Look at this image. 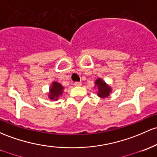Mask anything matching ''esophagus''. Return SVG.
<instances>
[{
  "mask_svg": "<svg viewBox=\"0 0 157 157\" xmlns=\"http://www.w3.org/2000/svg\"><path fill=\"white\" fill-rule=\"evenodd\" d=\"M82 85V82H75V86H80Z\"/></svg>",
  "mask_w": 157,
  "mask_h": 157,
  "instance_id": "obj_1",
  "label": "esophagus"
}]
</instances>
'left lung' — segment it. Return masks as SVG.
Returning <instances> with one entry per match:
<instances>
[{"label":"left lung","instance_id":"8db88e82","mask_svg":"<svg viewBox=\"0 0 157 157\" xmlns=\"http://www.w3.org/2000/svg\"><path fill=\"white\" fill-rule=\"evenodd\" d=\"M95 86L98 89V95L100 98H104L108 97L112 91L111 88L101 78H98L95 81Z\"/></svg>","mask_w":157,"mask_h":157}]
</instances>
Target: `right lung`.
Segmentation results:
<instances>
[{
    "label": "right lung",
    "instance_id": "obj_1",
    "mask_svg": "<svg viewBox=\"0 0 157 157\" xmlns=\"http://www.w3.org/2000/svg\"><path fill=\"white\" fill-rule=\"evenodd\" d=\"M63 86L57 82H53L52 86L50 88V94L49 98L51 100H54V101H57L59 97L63 94Z\"/></svg>",
    "mask_w": 157,
    "mask_h": 157
}]
</instances>
